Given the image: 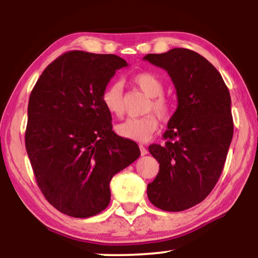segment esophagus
<instances>
[{"label":"esophagus","mask_w":258,"mask_h":258,"mask_svg":"<svg viewBox=\"0 0 258 258\" xmlns=\"http://www.w3.org/2000/svg\"><path fill=\"white\" fill-rule=\"evenodd\" d=\"M140 150H141V155H142V156H144V155H147L148 154V149L146 147L143 146V144H140Z\"/></svg>","instance_id":"1"}]
</instances>
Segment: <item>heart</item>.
<instances>
[{"label": "heart", "instance_id": "1", "mask_svg": "<svg viewBox=\"0 0 258 258\" xmlns=\"http://www.w3.org/2000/svg\"><path fill=\"white\" fill-rule=\"evenodd\" d=\"M132 82L150 97L146 112L155 111L161 118L167 119L174 112L171 100L163 94L164 86L162 81L153 73H137L132 77ZM101 102L105 110L112 116L121 117L124 112V101L121 83H110L101 94ZM160 122L155 114H148L142 117H130L116 125V133L123 139L146 142L157 132Z\"/></svg>", "mask_w": 258, "mask_h": 258}]
</instances>
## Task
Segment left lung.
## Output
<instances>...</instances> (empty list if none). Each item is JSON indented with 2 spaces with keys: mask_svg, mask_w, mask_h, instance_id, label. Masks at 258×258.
<instances>
[{
  "mask_svg": "<svg viewBox=\"0 0 258 258\" xmlns=\"http://www.w3.org/2000/svg\"><path fill=\"white\" fill-rule=\"evenodd\" d=\"M143 58L167 70L178 100L165 144L149 147L160 171L148 184V199L164 211H182L202 202L223 170L234 134L230 94L217 69L189 49Z\"/></svg>",
  "mask_w": 258,
  "mask_h": 258,
  "instance_id": "obj_1",
  "label": "left lung"
}]
</instances>
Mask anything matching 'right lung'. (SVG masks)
I'll use <instances>...</instances> for the list:
<instances>
[{
    "instance_id": "obj_1",
    "label": "right lung",
    "mask_w": 258,
    "mask_h": 258,
    "mask_svg": "<svg viewBox=\"0 0 258 258\" xmlns=\"http://www.w3.org/2000/svg\"><path fill=\"white\" fill-rule=\"evenodd\" d=\"M126 66L112 54L68 51L44 69L30 94L28 156L45 200L68 216L104 210L112 176L141 155L134 141L112 132L101 102L116 70Z\"/></svg>"
}]
</instances>
